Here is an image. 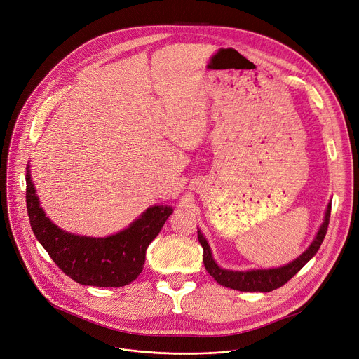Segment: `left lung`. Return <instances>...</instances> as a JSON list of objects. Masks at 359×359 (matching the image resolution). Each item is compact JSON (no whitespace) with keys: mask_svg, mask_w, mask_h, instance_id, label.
I'll return each mask as SVG.
<instances>
[{"mask_svg":"<svg viewBox=\"0 0 359 359\" xmlns=\"http://www.w3.org/2000/svg\"><path fill=\"white\" fill-rule=\"evenodd\" d=\"M330 217H331V203L327 208L325 220L320 224L319 231H318L313 242L311 243V246L298 259L293 260V262H290L285 266H280V268H275V269H255V271H246V272L222 269L215 262L208 241L203 238L202 232L198 231V238L203 248L205 268L209 272V275L215 278V280L217 283H220L222 286H226V287L242 290V292H271L273 289H278L282 285H285L290 278L295 276L315 256V253L318 252V249L320 248V245L323 242L325 235H327Z\"/></svg>","mask_w":359,"mask_h":359,"instance_id":"8db88e82","label":"left lung"}]
</instances>
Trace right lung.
Returning a JSON list of instances; mask_svg holds the SVG:
<instances>
[{
  "label": "right lung",
  "mask_w": 359,
  "mask_h": 359,
  "mask_svg": "<svg viewBox=\"0 0 359 359\" xmlns=\"http://www.w3.org/2000/svg\"><path fill=\"white\" fill-rule=\"evenodd\" d=\"M27 210L31 229L55 265L81 285L118 287L133 282L143 271L147 246L173 213L170 206H151L127 229L88 238L64 232L44 213L27 168Z\"/></svg>",
  "instance_id": "add662e5"
}]
</instances>
